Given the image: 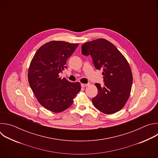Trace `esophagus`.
<instances>
[{
    "mask_svg": "<svg viewBox=\"0 0 158 158\" xmlns=\"http://www.w3.org/2000/svg\"><path fill=\"white\" fill-rule=\"evenodd\" d=\"M89 85V84H81V86L83 87H87Z\"/></svg>",
    "mask_w": 158,
    "mask_h": 158,
    "instance_id": "obj_1",
    "label": "esophagus"
}]
</instances>
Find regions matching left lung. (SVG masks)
I'll list each match as a JSON object with an SVG mask.
<instances>
[{
  "label": "left lung",
  "instance_id": "left-lung-1",
  "mask_svg": "<svg viewBox=\"0 0 158 158\" xmlns=\"http://www.w3.org/2000/svg\"><path fill=\"white\" fill-rule=\"evenodd\" d=\"M82 53L91 55L94 67L102 69L104 85L96 83L98 93L92 99L94 107L106 114L121 110L130 96L132 74L130 65L117 48L104 39L82 45Z\"/></svg>",
  "mask_w": 158,
  "mask_h": 158
}]
</instances>
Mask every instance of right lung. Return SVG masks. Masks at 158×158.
I'll list each match as a JSON object with an SVG mask.
<instances>
[{"mask_svg": "<svg viewBox=\"0 0 158 158\" xmlns=\"http://www.w3.org/2000/svg\"><path fill=\"white\" fill-rule=\"evenodd\" d=\"M78 44L52 40L44 44L34 56L28 71V81L39 102L46 109L60 112L69 107L81 91L79 82L61 79L59 74Z\"/></svg>", "mask_w": 158, "mask_h": 158, "instance_id": "1", "label": "right lung"}]
</instances>
